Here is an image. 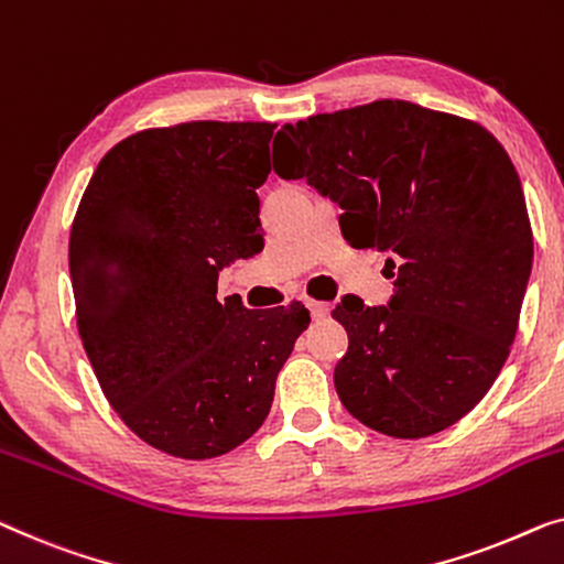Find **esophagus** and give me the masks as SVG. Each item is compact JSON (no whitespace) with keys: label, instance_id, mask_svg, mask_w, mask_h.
<instances>
[{"label":"esophagus","instance_id":"34e87169","mask_svg":"<svg viewBox=\"0 0 564 564\" xmlns=\"http://www.w3.org/2000/svg\"><path fill=\"white\" fill-rule=\"evenodd\" d=\"M307 310L310 315L315 317V321H321V317L328 315V302H317V300H307Z\"/></svg>","mask_w":564,"mask_h":564}]
</instances>
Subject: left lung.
Listing matches in <instances>:
<instances>
[{
    "instance_id": "obj_1",
    "label": "left lung",
    "mask_w": 564,
    "mask_h": 564,
    "mask_svg": "<svg viewBox=\"0 0 564 564\" xmlns=\"http://www.w3.org/2000/svg\"><path fill=\"white\" fill-rule=\"evenodd\" d=\"M274 144V173L338 203L350 247L397 267L387 305L346 295L333 310L343 406L389 437L451 427L499 377L532 274L509 154L480 124L391 99L288 124Z\"/></svg>"
}]
</instances>
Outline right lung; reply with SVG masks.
Instances as JSON below:
<instances>
[{
	"label": "right lung",
	"mask_w": 564,
	"mask_h": 564,
	"mask_svg": "<svg viewBox=\"0 0 564 564\" xmlns=\"http://www.w3.org/2000/svg\"><path fill=\"white\" fill-rule=\"evenodd\" d=\"M274 124L191 121L104 154L70 228L86 356L127 427L162 453L234 451L272 410L276 373L307 328L302 305L216 300L218 272L264 247L257 187Z\"/></svg>",
	"instance_id": "add662e5"
}]
</instances>
